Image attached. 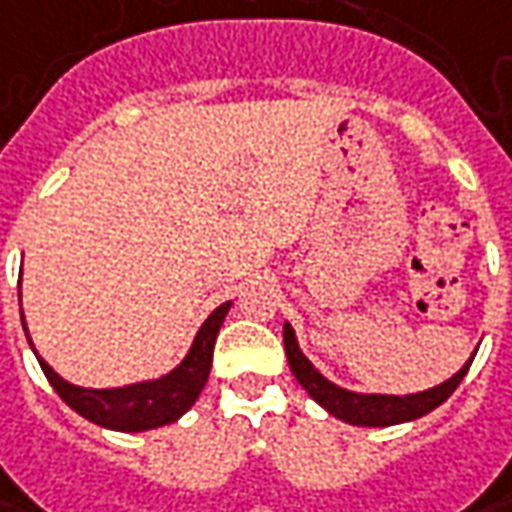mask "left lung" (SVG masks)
<instances>
[{"label":"left lung","mask_w":512,"mask_h":512,"mask_svg":"<svg viewBox=\"0 0 512 512\" xmlns=\"http://www.w3.org/2000/svg\"><path fill=\"white\" fill-rule=\"evenodd\" d=\"M283 345H286V357H289L291 374L297 377V382L309 391V397L314 402H320L328 414H334L343 422L351 425H365V428H388V425H399V422H411L419 416L431 414L433 408H439L445 399L459 388V382L465 379L470 362L467 360L448 382L436 385L431 391H422V394H408V397H388V394H354V391H345L340 385L328 382L314 365L309 357L300 351L297 337H294V328L286 323L283 326ZM476 357V354H473Z\"/></svg>","instance_id":"obj_1"}]
</instances>
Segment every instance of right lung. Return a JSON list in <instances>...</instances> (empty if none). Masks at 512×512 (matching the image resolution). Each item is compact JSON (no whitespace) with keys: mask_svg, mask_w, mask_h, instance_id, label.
Instances as JSON below:
<instances>
[{"mask_svg":"<svg viewBox=\"0 0 512 512\" xmlns=\"http://www.w3.org/2000/svg\"><path fill=\"white\" fill-rule=\"evenodd\" d=\"M229 306L232 303H223V306L212 311L201 326V331H198L186 360L175 371H169L167 377L152 379V382L96 391V388L70 385L42 357H39V365L45 371L47 382L53 385V391L84 419L96 422L101 428H113V431L124 433L152 431V428L175 422L178 416L186 414L195 405V399H198L203 385H206V377H209L215 337L221 331Z\"/></svg>","mask_w":512,"mask_h":512,"instance_id":"add662e5","label":"right lung"}]
</instances>
